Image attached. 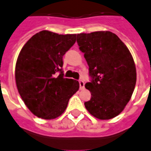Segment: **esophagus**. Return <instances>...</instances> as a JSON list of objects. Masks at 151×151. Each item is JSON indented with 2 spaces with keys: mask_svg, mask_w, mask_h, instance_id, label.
I'll list each match as a JSON object with an SVG mask.
<instances>
[{
  "mask_svg": "<svg viewBox=\"0 0 151 151\" xmlns=\"http://www.w3.org/2000/svg\"><path fill=\"white\" fill-rule=\"evenodd\" d=\"M79 86H80V89L83 90L85 87V82L82 80H79Z\"/></svg>",
  "mask_w": 151,
  "mask_h": 151,
  "instance_id": "1",
  "label": "esophagus"
}]
</instances>
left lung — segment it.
Wrapping results in <instances>:
<instances>
[{
    "mask_svg": "<svg viewBox=\"0 0 151 151\" xmlns=\"http://www.w3.org/2000/svg\"><path fill=\"white\" fill-rule=\"evenodd\" d=\"M77 42L91 77V81L85 85L91 93L85 106L98 119L114 118L122 112L134 90L137 73L132 55L110 31L79 33Z\"/></svg>",
    "mask_w": 151,
    "mask_h": 151,
    "instance_id": "obj_1",
    "label": "left lung"
}]
</instances>
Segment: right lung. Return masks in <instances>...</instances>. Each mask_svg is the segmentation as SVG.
Here are the masks:
<instances>
[{
  "label": "right lung",
  "instance_id": "right-lung-1",
  "mask_svg": "<svg viewBox=\"0 0 151 151\" xmlns=\"http://www.w3.org/2000/svg\"><path fill=\"white\" fill-rule=\"evenodd\" d=\"M76 37L42 30L19 53L15 68L17 90L28 109L38 118L50 120L61 116L78 90V81L65 78L61 69L62 58L76 42Z\"/></svg>",
  "mask_w": 151,
  "mask_h": 151
}]
</instances>
